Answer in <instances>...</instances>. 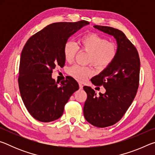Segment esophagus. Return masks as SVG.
Wrapping results in <instances>:
<instances>
[{"label":"esophagus","instance_id":"obj_1","mask_svg":"<svg viewBox=\"0 0 155 155\" xmlns=\"http://www.w3.org/2000/svg\"><path fill=\"white\" fill-rule=\"evenodd\" d=\"M78 85H79V89L80 90H83V85H82V84L81 83H78Z\"/></svg>","mask_w":155,"mask_h":155}]
</instances>
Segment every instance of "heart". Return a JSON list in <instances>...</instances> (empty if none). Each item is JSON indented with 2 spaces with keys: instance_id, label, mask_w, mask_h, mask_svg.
<instances>
[{
  "instance_id": "heart-1",
  "label": "heart",
  "mask_w": 155,
  "mask_h": 155,
  "mask_svg": "<svg viewBox=\"0 0 155 155\" xmlns=\"http://www.w3.org/2000/svg\"><path fill=\"white\" fill-rule=\"evenodd\" d=\"M85 51L89 53L88 63H91L98 69H104L111 65L117 54L116 44L107 41V39L94 33H89L78 39L77 46L71 41L65 43L63 53L65 61L71 62L78 52ZM68 74L79 81H85L93 74L91 67H83L76 65L69 68Z\"/></svg>"
}]
</instances>
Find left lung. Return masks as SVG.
Returning a JSON list of instances; mask_svg holds the SVG:
<instances>
[{"label":"left lung","mask_w":155,"mask_h":155,"mask_svg":"<svg viewBox=\"0 0 155 155\" xmlns=\"http://www.w3.org/2000/svg\"><path fill=\"white\" fill-rule=\"evenodd\" d=\"M94 27L114 37L117 45L112 64L91 79L94 85H103L105 93L97 96L90 87H83L87 95L84 117L94 127L104 128L118 122L133 103L139 87L140 60L137 49L122 31L104 26Z\"/></svg>","instance_id":"obj_1"}]
</instances>
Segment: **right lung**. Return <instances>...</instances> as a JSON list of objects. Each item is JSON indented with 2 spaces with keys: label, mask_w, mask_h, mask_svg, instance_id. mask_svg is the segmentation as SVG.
<instances>
[{
  "label": "right lung",
  "mask_w": 155,
  "mask_h": 155,
  "mask_svg": "<svg viewBox=\"0 0 155 155\" xmlns=\"http://www.w3.org/2000/svg\"><path fill=\"white\" fill-rule=\"evenodd\" d=\"M87 21L56 22L46 26L31 36L21 53L18 85L26 108L34 118L49 122L63 115L65 104L78 84L71 77L58 83L52 78L57 65L64 66L65 43Z\"/></svg>",
  "instance_id": "obj_1"
}]
</instances>
